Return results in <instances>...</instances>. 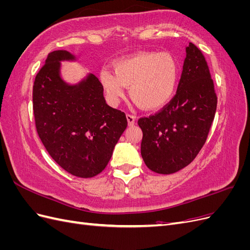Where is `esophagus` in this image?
Returning a JSON list of instances; mask_svg holds the SVG:
<instances>
[{
  "instance_id": "obj_1",
  "label": "esophagus",
  "mask_w": 250,
  "mask_h": 250,
  "mask_svg": "<svg viewBox=\"0 0 250 250\" xmlns=\"http://www.w3.org/2000/svg\"><path fill=\"white\" fill-rule=\"evenodd\" d=\"M127 121H128V125L133 126L135 124V117L132 115H126Z\"/></svg>"
}]
</instances>
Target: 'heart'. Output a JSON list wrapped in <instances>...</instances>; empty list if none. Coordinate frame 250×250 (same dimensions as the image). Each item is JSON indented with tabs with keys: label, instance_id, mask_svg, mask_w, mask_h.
Here are the masks:
<instances>
[{
	"label": "heart",
	"instance_id": "1",
	"mask_svg": "<svg viewBox=\"0 0 250 250\" xmlns=\"http://www.w3.org/2000/svg\"><path fill=\"white\" fill-rule=\"evenodd\" d=\"M112 71L102 69L99 79L111 104H117L128 87L130 99L144 109H155L174 93L178 76L176 60L169 53L144 52L121 59Z\"/></svg>",
	"mask_w": 250,
	"mask_h": 250
}]
</instances>
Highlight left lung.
Returning <instances> with one entry per match:
<instances>
[{
	"label": "left lung",
	"instance_id": "left-lung-1",
	"mask_svg": "<svg viewBox=\"0 0 250 250\" xmlns=\"http://www.w3.org/2000/svg\"><path fill=\"white\" fill-rule=\"evenodd\" d=\"M176 95L155 115L141 118V154L147 167L172 174L193 162L207 141L217 96L206 58L190 42Z\"/></svg>",
	"mask_w": 250,
	"mask_h": 250
}]
</instances>
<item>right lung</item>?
<instances>
[{
    "label": "right lung",
    "mask_w": 250,
    "mask_h": 250,
    "mask_svg": "<svg viewBox=\"0 0 250 250\" xmlns=\"http://www.w3.org/2000/svg\"><path fill=\"white\" fill-rule=\"evenodd\" d=\"M65 50L51 52L33 85L36 130L51 157L72 175L101 173L127 127L125 113L107 105L103 86L87 74L77 83L62 76V62H76Z\"/></svg>",
    "instance_id": "1"
}]
</instances>
